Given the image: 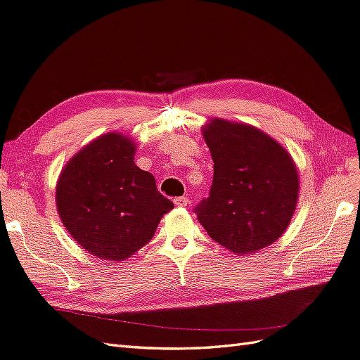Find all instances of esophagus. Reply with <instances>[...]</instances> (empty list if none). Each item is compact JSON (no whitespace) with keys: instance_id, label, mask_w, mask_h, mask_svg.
<instances>
[{"instance_id":"34e87169","label":"esophagus","mask_w":360,"mask_h":360,"mask_svg":"<svg viewBox=\"0 0 360 360\" xmlns=\"http://www.w3.org/2000/svg\"><path fill=\"white\" fill-rule=\"evenodd\" d=\"M174 204L179 205V207H184V205L189 204V198L188 197H179V198L174 200Z\"/></svg>"}]
</instances>
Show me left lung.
I'll list each match as a JSON object with an SVG mask.
<instances>
[{
  "mask_svg": "<svg viewBox=\"0 0 360 360\" xmlns=\"http://www.w3.org/2000/svg\"><path fill=\"white\" fill-rule=\"evenodd\" d=\"M213 159L209 197L195 207L214 242L252 254L284 234L299 197L287 150L257 127L213 118L202 130Z\"/></svg>",
  "mask_w": 360,
  "mask_h": 360,
  "instance_id": "left-lung-1",
  "label": "left lung"
}]
</instances>
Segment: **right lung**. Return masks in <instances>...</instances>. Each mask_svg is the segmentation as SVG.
Returning a JSON list of instances; mask_svg holds the SVG:
<instances>
[{"label":"right lung","instance_id":"add662e5","mask_svg":"<svg viewBox=\"0 0 360 360\" xmlns=\"http://www.w3.org/2000/svg\"><path fill=\"white\" fill-rule=\"evenodd\" d=\"M134 156L132 141L110 132L78 151L58 179L61 221L76 243L97 258L123 261L134 255L174 207Z\"/></svg>","mask_w":360,"mask_h":360}]
</instances>
